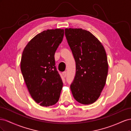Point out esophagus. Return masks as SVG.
Here are the masks:
<instances>
[{"label":"esophagus","mask_w":131,"mask_h":131,"mask_svg":"<svg viewBox=\"0 0 131 131\" xmlns=\"http://www.w3.org/2000/svg\"><path fill=\"white\" fill-rule=\"evenodd\" d=\"M62 74H63V77H64V78H66V76H67V72H63V73H62Z\"/></svg>","instance_id":"1"}]
</instances>
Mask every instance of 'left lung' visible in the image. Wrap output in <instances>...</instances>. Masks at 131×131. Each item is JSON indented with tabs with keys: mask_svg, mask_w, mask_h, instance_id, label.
<instances>
[{
	"mask_svg": "<svg viewBox=\"0 0 131 131\" xmlns=\"http://www.w3.org/2000/svg\"><path fill=\"white\" fill-rule=\"evenodd\" d=\"M65 35L76 63V74L70 85L73 96L81 104H92L106 83L108 63L105 49L85 29L66 28Z\"/></svg>",
	"mask_w": 131,
	"mask_h": 131,
	"instance_id": "obj_1",
	"label": "left lung"
}]
</instances>
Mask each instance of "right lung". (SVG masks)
<instances>
[{"label": "right lung", "instance_id": "obj_1", "mask_svg": "<svg viewBox=\"0 0 131 131\" xmlns=\"http://www.w3.org/2000/svg\"><path fill=\"white\" fill-rule=\"evenodd\" d=\"M64 29H47L35 36L23 50L21 70L27 89L42 106L58 101L63 82L55 66L54 53L62 41Z\"/></svg>", "mask_w": 131, "mask_h": 131}]
</instances>
